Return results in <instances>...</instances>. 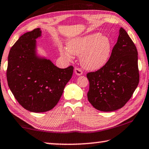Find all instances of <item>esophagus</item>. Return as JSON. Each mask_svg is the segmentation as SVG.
Instances as JSON below:
<instances>
[{"label": "esophagus", "instance_id": "1", "mask_svg": "<svg viewBox=\"0 0 149 149\" xmlns=\"http://www.w3.org/2000/svg\"><path fill=\"white\" fill-rule=\"evenodd\" d=\"M74 72H75V74L77 75H81L83 74V72H82V70L80 69V68H75L74 70Z\"/></svg>", "mask_w": 149, "mask_h": 149}]
</instances>
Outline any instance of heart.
Masks as SVG:
<instances>
[{
	"instance_id": "obj_1",
	"label": "heart",
	"mask_w": 149,
	"mask_h": 149,
	"mask_svg": "<svg viewBox=\"0 0 149 149\" xmlns=\"http://www.w3.org/2000/svg\"><path fill=\"white\" fill-rule=\"evenodd\" d=\"M68 50L61 48L63 57L70 60L72 54L81 56L80 61L84 68L89 70L101 69L107 62L111 51V43L100 33H94L76 38L67 44Z\"/></svg>"
}]
</instances>
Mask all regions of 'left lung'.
Wrapping results in <instances>:
<instances>
[{
  "mask_svg": "<svg viewBox=\"0 0 149 149\" xmlns=\"http://www.w3.org/2000/svg\"><path fill=\"white\" fill-rule=\"evenodd\" d=\"M87 98L101 111L117 110L126 104L139 82L138 52L123 28L119 30L116 44L106 64L96 72L87 73Z\"/></svg>",
  "mask_w": 149,
  "mask_h": 149,
  "instance_id": "left-lung-1",
  "label": "left lung"
}]
</instances>
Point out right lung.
I'll use <instances>...</instances> for the list:
<instances>
[{
    "label": "right lung",
    "mask_w": 149,
    "mask_h": 149,
    "mask_svg": "<svg viewBox=\"0 0 149 149\" xmlns=\"http://www.w3.org/2000/svg\"><path fill=\"white\" fill-rule=\"evenodd\" d=\"M40 28L22 35L12 47L6 70L9 88L20 105L34 113L46 112L57 105L74 72L70 65L58 68L36 54V39Z\"/></svg>",
    "instance_id": "1"
}]
</instances>
